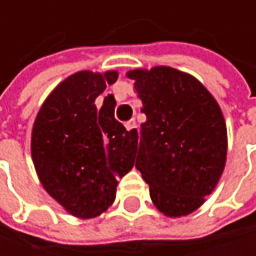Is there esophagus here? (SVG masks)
<instances>
[{"instance_id": "1", "label": "esophagus", "mask_w": 256, "mask_h": 256, "mask_svg": "<svg viewBox=\"0 0 256 256\" xmlns=\"http://www.w3.org/2000/svg\"><path fill=\"white\" fill-rule=\"evenodd\" d=\"M125 128H126V131H131L132 134H137V125H136V120L134 119L125 122Z\"/></svg>"}]
</instances>
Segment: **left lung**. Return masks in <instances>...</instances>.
Instances as JSON below:
<instances>
[{"label": "left lung", "instance_id": "left-lung-1", "mask_svg": "<svg viewBox=\"0 0 256 256\" xmlns=\"http://www.w3.org/2000/svg\"><path fill=\"white\" fill-rule=\"evenodd\" d=\"M142 100L136 168L149 184L160 212L182 217L196 211L216 188L226 163L223 113L205 86L169 66L126 72Z\"/></svg>", "mask_w": 256, "mask_h": 256}]
</instances>
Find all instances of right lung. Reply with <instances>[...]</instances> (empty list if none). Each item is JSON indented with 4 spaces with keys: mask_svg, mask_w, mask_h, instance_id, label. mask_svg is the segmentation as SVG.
Masks as SVG:
<instances>
[{
    "mask_svg": "<svg viewBox=\"0 0 256 256\" xmlns=\"http://www.w3.org/2000/svg\"><path fill=\"white\" fill-rule=\"evenodd\" d=\"M118 72L81 70L63 80L42 104L31 131V156L40 184L69 214L101 216L114 202L118 178L136 162L138 134L114 119L116 101L94 100Z\"/></svg>",
    "mask_w": 256,
    "mask_h": 256,
    "instance_id": "right-lung-1",
    "label": "right lung"
}]
</instances>
